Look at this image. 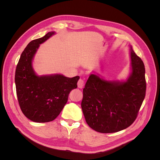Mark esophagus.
<instances>
[{"label":"esophagus","mask_w":160,"mask_h":160,"mask_svg":"<svg viewBox=\"0 0 160 160\" xmlns=\"http://www.w3.org/2000/svg\"><path fill=\"white\" fill-rule=\"evenodd\" d=\"M85 85V81L83 79H80L78 82H77V86H78V88L79 89H82L84 87Z\"/></svg>","instance_id":"1"}]
</instances>
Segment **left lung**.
I'll list each match as a JSON object with an SVG mask.
<instances>
[{
  "mask_svg": "<svg viewBox=\"0 0 160 160\" xmlns=\"http://www.w3.org/2000/svg\"><path fill=\"white\" fill-rule=\"evenodd\" d=\"M132 73L123 83L91 74L83 91L81 108L89 126L100 133L126 129L136 119L146 92L145 67L131 47Z\"/></svg>",
  "mask_w": 160,
  "mask_h": 160,
  "instance_id": "8db88e82",
  "label": "left lung"
}]
</instances>
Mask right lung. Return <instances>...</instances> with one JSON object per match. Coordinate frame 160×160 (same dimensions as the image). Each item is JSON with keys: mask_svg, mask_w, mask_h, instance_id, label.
<instances>
[{"mask_svg": "<svg viewBox=\"0 0 160 160\" xmlns=\"http://www.w3.org/2000/svg\"><path fill=\"white\" fill-rule=\"evenodd\" d=\"M54 32L31 41L21 55L15 71V85L19 106L22 113L32 122H52L67 102L70 92L77 88L79 77L62 75L38 77L32 67V60L39 45Z\"/></svg>", "mask_w": 160, "mask_h": 160, "instance_id": "obj_1", "label": "right lung"}]
</instances>
